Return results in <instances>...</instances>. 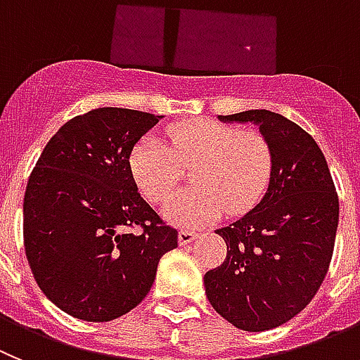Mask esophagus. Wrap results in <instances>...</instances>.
Listing matches in <instances>:
<instances>
[{
  "label": "esophagus",
  "instance_id": "1",
  "mask_svg": "<svg viewBox=\"0 0 360 360\" xmlns=\"http://www.w3.org/2000/svg\"><path fill=\"white\" fill-rule=\"evenodd\" d=\"M197 236V233L188 231V229H181L179 235H177V240H179V245H186L193 240Z\"/></svg>",
  "mask_w": 360,
  "mask_h": 360
}]
</instances>
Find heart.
Masks as SVG:
<instances>
[{"label":"heart","instance_id":"1","mask_svg":"<svg viewBox=\"0 0 360 360\" xmlns=\"http://www.w3.org/2000/svg\"><path fill=\"white\" fill-rule=\"evenodd\" d=\"M273 148L257 131H240L213 120L183 122L168 129V145L145 136L131 154V172L143 195L161 202L183 170L190 183L165 202L163 215L186 228L202 226L224 212L240 215L264 195L273 174Z\"/></svg>","mask_w":360,"mask_h":360}]
</instances>
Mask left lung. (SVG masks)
<instances>
[{
    "instance_id": "8db88e82",
    "label": "left lung",
    "mask_w": 360,
    "mask_h": 360,
    "mask_svg": "<svg viewBox=\"0 0 360 360\" xmlns=\"http://www.w3.org/2000/svg\"><path fill=\"white\" fill-rule=\"evenodd\" d=\"M255 124L273 148L274 165L260 202L217 235L226 260L204 274L213 309L236 328H276L305 309L328 271L339 199L312 136L267 109L217 116Z\"/></svg>"
}]
</instances>
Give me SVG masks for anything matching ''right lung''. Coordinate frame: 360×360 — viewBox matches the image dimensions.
Returning a JSON list of instances; mask_svg holds the SVG:
<instances>
[{"label": "right lung", "mask_w": 360, "mask_h": 360, "mask_svg": "<svg viewBox=\"0 0 360 360\" xmlns=\"http://www.w3.org/2000/svg\"><path fill=\"white\" fill-rule=\"evenodd\" d=\"M163 116L98 108L48 141L27 184L22 236L39 289L70 316L103 323L140 305L177 231L138 193L132 148ZM138 225L140 233H129Z\"/></svg>", "instance_id": "obj_1"}]
</instances>
